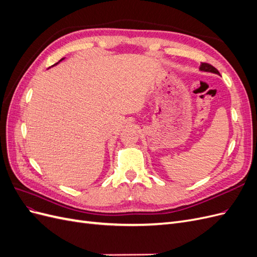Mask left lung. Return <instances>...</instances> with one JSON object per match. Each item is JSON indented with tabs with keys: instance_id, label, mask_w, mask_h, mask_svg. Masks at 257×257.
<instances>
[{
	"instance_id": "obj_1",
	"label": "left lung",
	"mask_w": 257,
	"mask_h": 257,
	"mask_svg": "<svg viewBox=\"0 0 257 257\" xmlns=\"http://www.w3.org/2000/svg\"><path fill=\"white\" fill-rule=\"evenodd\" d=\"M199 71L200 72H206V73H213L216 75H220L219 71L215 67H213L212 65H210L208 63H201L199 66Z\"/></svg>"
}]
</instances>
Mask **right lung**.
Listing matches in <instances>:
<instances>
[{"instance_id": "add662e5", "label": "right lung", "mask_w": 257, "mask_h": 257, "mask_svg": "<svg viewBox=\"0 0 257 257\" xmlns=\"http://www.w3.org/2000/svg\"><path fill=\"white\" fill-rule=\"evenodd\" d=\"M64 59H65V58H62V59H61V60H60V61H59V62H58V63H60V62H61V61H63V60H64ZM58 63H56V64H53V65H52V66H54V65H57V64H58Z\"/></svg>"}]
</instances>
